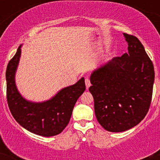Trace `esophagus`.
<instances>
[{
  "instance_id": "obj_1",
  "label": "esophagus",
  "mask_w": 160,
  "mask_h": 160,
  "mask_svg": "<svg viewBox=\"0 0 160 160\" xmlns=\"http://www.w3.org/2000/svg\"><path fill=\"white\" fill-rule=\"evenodd\" d=\"M85 84H86V87H87V89H88L89 87H90V80L88 78H87L85 79Z\"/></svg>"
}]
</instances>
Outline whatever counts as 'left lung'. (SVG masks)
Listing matches in <instances>:
<instances>
[{
	"label": "left lung",
	"instance_id": "obj_1",
	"mask_svg": "<svg viewBox=\"0 0 160 160\" xmlns=\"http://www.w3.org/2000/svg\"><path fill=\"white\" fill-rule=\"evenodd\" d=\"M128 53L114 58L90 76L89 90L98 122L105 130L121 132L138 124L149 111L155 70L142 44L123 33Z\"/></svg>",
	"mask_w": 160,
	"mask_h": 160
}]
</instances>
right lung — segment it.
<instances>
[{
	"label": "right lung",
	"instance_id": "add662e5",
	"mask_svg": "<svg viewBox=\"0 0 160 160\" xmlns=\"http://www.w3.org/2000/svg\"><path fill=\"white\" fill-rule=\"evenodd\" d=\"M21 56V46L6 69V97L13 118L24 128L42 136L60 134L70 122L78 98L86 90L84 78L60 90L52 99L42 103L28 102L17 90L14 75Z\"/></svg>",
	"mask_w": 160,
	"mask_h": 160
}]
</instances>
